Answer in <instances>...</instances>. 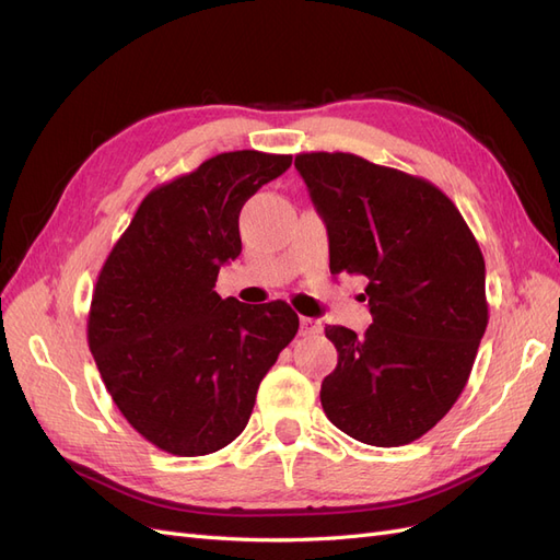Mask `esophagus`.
<instances>
[{
  "label": "esophagus",
  "instance_id": "1",
  "mask_svg": "<svg viewBox=\"0 0 560 560\" xmlns=\"http://www.w3.org/2000/svg\"><path fill=\"white\" fill-rule=\"evenodd\" d=\"M322 331V322L315 317H301V336H315Z\"/></svg>",
  "mask_w": 560,
  "mask_h": 560
}]
</instances>
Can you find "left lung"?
Listing matches in <instances>:
<instances>
[{
  "instance_id": "1",
  "label": "left lung",
  "mask_w": 560,
  "mask_h": 560,
  "mask_svg": "<svg viewBox=\"0 0 560 560\" xmlns=\"http://www.w3.org/2000/svg\"><path fill=\"white\" fill-rule=\"evenodd\" d=\"M294 165L325 219L331 273L366 278L374 317L360 336L325 329L338 364L322 409L362 444H411L451 411L477 358L488 325L479 243L428 179L343 151Z\"/></svg>"
}]
</instances>
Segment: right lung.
<instances>
[{
	"label": "right lung",
	"mask_w": 560,
	"mask_h": 560,
	"mask_svg": "<svg viewBox=\"0 0 560 560\" xmlns=\"http://www.w3.org/2000/svg\"><path fill=\"white\" fill-rule=\"evenodd\" d=\"M292 156L229 151L151 191L100 270L89 348L118 411L173 455H208L238 436L257 389L299 329L284 301L249 306L214 292L243 249L249 196Z\"/></svg>",
	"instance_id": "obj_1"
}]
</instances>
